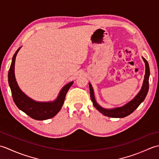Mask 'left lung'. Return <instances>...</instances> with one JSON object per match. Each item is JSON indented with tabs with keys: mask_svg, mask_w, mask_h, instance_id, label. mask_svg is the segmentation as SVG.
<instances>
[{
	"mask_svg": "<svg viewBox=\"0 0 159 159\" xmlns=\"http://www.w3.org/2000/svg\"><path fill=\"white\" fill-rule=\"evenodd\" d=\"M142 59L145 62V66H146V74H145L144 76V80L142 87H141L140 92L137 93V95L133 100H130V102H128L123 107L114 108V109H104V108L101 107L96 101L95 97H94L93 87L92 85H91V83H89L90 97L91 99H92L93 106L96 107V109L98 111H99L101 113H102L104 116L116 118H122L126 117L133 113L140 105V104L143 102L145 98H146L148 89H149L150 67L149 64H148L146 59L143 58V57H142Z\"/></svg>",
	"mask_w": 159,
	"mask_h": 159,
	"instance_id": "left-lung-1",
	"label": "left lung"
}]
</instances>
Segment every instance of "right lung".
<instances>
[{"mask_svg":"<svg viewBox=\"0 0 159 159\" xmlns=\"http://www.w3.org/2000/svg\"><path fill=\"white\" fill-rule=\"evenodd\" d=\"M20 48L21 47L17 50L13 57L8 73V82L11 91L13 100L20 110L22 111L24 113L28 115L33 119L36 120H45L52 118L55 116L61 109L66 93L73 84V81L67 83L64 86L61 90L57 99L52 102H37L30 98L20 89L15 78V61L17 54Z\"/></svg>","mask_w":159,"mask_h":159,"instance_id":"add662e5","label":"right lung"}]
</instances>
